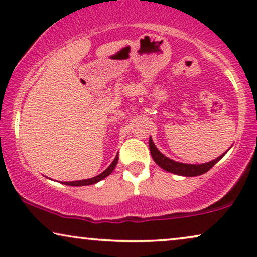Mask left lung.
I'll return each instance as SVG.
<instances>
[{
    "label": "left lung",
    "mask_w": 257,
    "mask_h": 257,
    "mask_svg": "<svg viewBox=\"0 0 257 257\" xmlns=\"http://www.w3.org/2000/svg\"><path fill=\"white\" fill-rule=\"evenodd\" d=\"M150 151H151V156H152L153 160L156 161V164L158 166H160L163 170L171 172V173L177 174V175H182V177H196V175H201L206 172H208L210 168H212L214 165H215L217 161H219L221 158H222L224 154L227 153V151L223 154H221L219 158L214 159L209 163H205V164H184V163H179V161H174L170 159V158L164 156L163 153L160 152L159 150L157 149V146L154 145L152 138L150 137Z\"/></svg>",
    "instance_id": "left-lung-1"
}]
</instances>
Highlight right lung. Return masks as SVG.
Here are the masks:
<instances>
[{"label":"right lung","instance_id":"right-lung-1","mask_svg":"<svg viewBox=\"0 0 257 257\" xmlns=\"http://www.w3.org/2000/svg\"><path fill=\"white\" fill-rule=\"evenodd\" d=\"M117 163H118V154H117V156H115L114 160L112 161L110 166H108L104 172H101L100 174L96 175V177L90 178V179H85V180L66 181V182H62V184L68 185V186H89V185H94V184H97V182H99L100 180H103L104 178H106L107 175H110L112 173V171L114 170V167H115V165H117Z\"/></svg>","mask_w":257,"mask_h":257}]
</instances>
